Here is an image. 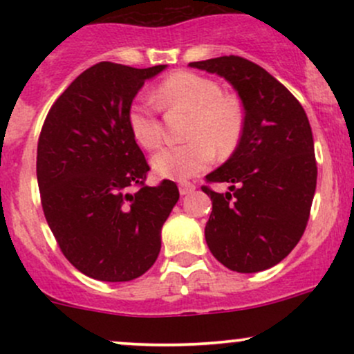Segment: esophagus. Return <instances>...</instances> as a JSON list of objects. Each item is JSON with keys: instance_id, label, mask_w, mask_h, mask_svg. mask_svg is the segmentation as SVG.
<instances>
[{"instance_id": "esophagus-1", "label": "esophagus", "mask_w": 354, "mask_h": 354, "mask_svg": "<svg viewBox=\"0 0 354 354\" xmlns=\"http://www.w3.org/2000/svg\"><path fill=\"white\" fill-rule=\"evenodd\" d=\"M193 191H194V185H193V183H189V181L180 183V193L183 194V196H185V194L193 193Z\"/></svg>"}]
</instances>
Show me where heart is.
Instances as JSON below:
<instances>
[{
  "instance_id": "b5f03b06",
  "label": "heart",
  "mask_w": 354,
  "mask_h": 354,
  "mask_svg": "<svg viewBox=\"0 0 354 354\" xmlns=\"http://www.w3.org/2000/svg\"><path fill=\"white\" fill-rule=\"evenodd\" d=\"M153 101L163 109L189 113V140L163 146L151 156V168L158 176L189 180L213 163L214 149L226 156L236 148L243 133L241 104L233 96L223 95L216 81L191 71L174 73L154 89ZM128 126L141 148L151 149L161 141L160 121L145 101L129 106Z\"/></svg>"
}]
</instances>
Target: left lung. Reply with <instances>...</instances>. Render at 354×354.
Masks as SVG:
<instances>
[{"label":"left lung","mask_w":354,"mask_h":354,"mask_svg":"<svg viewBox=\"0 0 354 354\" xmlns=\"http://www.w3.org/2000/svg\"><path fill=\"white\" fill-rule=\"evenodd\" d=\"M225 78L245 109L233 154L206 174L230 191H203L213 201L206 245L221 265L258 273L283 261L301 239L316 189L315 143L299 101L266 70L239 56L189 63Z\"/></svg>","instance_id":"8db88e82"}]
</instances>
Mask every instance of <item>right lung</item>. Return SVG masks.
Returning a JSON list of instances; mask_svg holds the SVG:
<instances>
[{"label": "right lung", "mask_w": 354, "mask_h": 354, "mask_svg": "<svg viewBox=\"0 0 354 354\" xmlns=\"http://www.w3.org/2000/svg\"><path fill=\"white\" fill-rule=\"evenodd\" d=\"M168 64H95L55 101L38 141L36 174L51 233L76 270L131 281L161 250V228L180 200L173 181L145 186L149 166L128 126L145 81ZM129 185H140L129 194Z\"/></svg>", "instance_id": "add662e5"}]
</instances>
